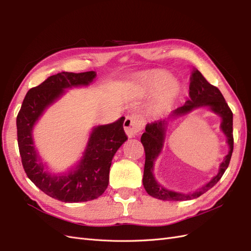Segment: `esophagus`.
Returning a JSON list of instances; mask_svg holds the SVG:
<instances>
[{"mask_svg":"<svg viewBox=\"0 0 251 251\" xmlns=\"http://www.w3.org/2000/svg\"><path fill=\"white\" fill-rule=\"evenodd\" d=\"M143 126H144V120L139 115H136V114L127 115L124 123L125 131L130 138L135 137V136L142 130Z\"/></svg>","mask_w":251,"mask_h":251,"instance_id":"esophagus-1","label":"esophagus"}]
</instances>
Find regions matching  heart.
<instances>
[{
    "instance_id": "1",
    "label": "heart",
    "mask_w": 251,
    "mask_h": 251,
    "mask_svg": "<svg viewBox=\"0 0 251 251\" xmlns=\"http://www.w3.org/2000/svg\"><path fill=\"white\" fill-rule=\"evenodd\" d=\"M141 83L149 95L160 93L155 104V111L158 113L170 110L179 94V83L172 79L169 72L163 70H153L142 74Z\"/></svg>"
}]
</instances>
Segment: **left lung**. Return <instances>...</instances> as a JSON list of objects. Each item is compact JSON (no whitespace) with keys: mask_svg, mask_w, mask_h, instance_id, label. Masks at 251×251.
I'll return each mask as SVG.
<instances>
[{"mask_svg":"<svg viewBox=\"0 0 251 251\" xmlns=\"http://www.w3.org/2000/svg\"><path fill=\"white\" fill-rule=\"evenodd\" d=\"M200 106H209L214 112H217L223 118L222 129L227 137V143L230 146V151L223 163L220 165L219 173L217 176L213 178L207 185H205L198 191L193 194H180L170 191L159 185L154 180L152 172L153 162L161 152L163 146L166 126L171 118L177 117L189 112L194 108ZM141 143L146 151V163H144L143 172V186L147 193L154 197V198L168 201H185L196 199L206 193L208 189L218 183V181L222 178L223 174L229 165L230 158L233 151V135H232V112L228 104L225 101L220 90L210 85L205 79L200 71L194 70L191 77V85H189V100L182 105V107L174 110L168 120H157L151 124H148L146 126V132L141 136Z\"/></svg>","mask_w":251,"mask_h":251,"instance_id":"1","label":"left lung"}]
</instances>
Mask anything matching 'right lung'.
Returning a JSON list of instances; mask_svg holds the SVG:
<instances>
[{
  "label": "right lung",
  "mask_w": 251,
  "mask_h": 251,
  "mask_svg": "<svg viewBox=\"0 0 251 251\" xmlns=\"http://www.w3.org/2000/svg\"><path fill=\"white\" fill-rule=\"evenodd\" d=\"M95 76V71L60 72L49 76L28 91L17 117L18 144L25 173L41 191L63 202L94 200L107 189L112 159L127 139L124 130L125 117L95 126L79 162L63 175L50 173L42 162L34 148L32 130L44 111L65 93L64 89L88 86Z\"/></svg>",
  "instance_id": "1"
}]
</instances>
